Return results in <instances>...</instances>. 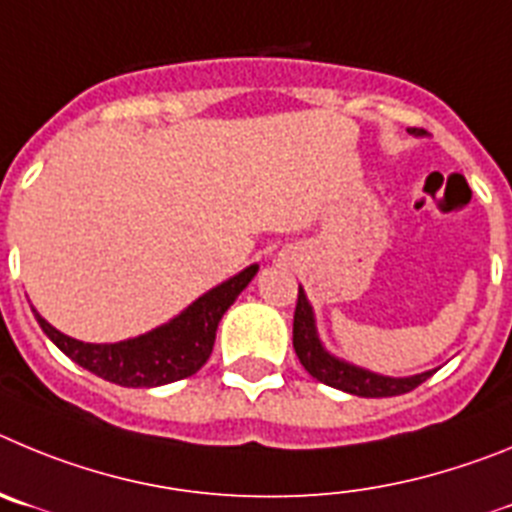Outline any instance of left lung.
Masks as SVG:
<instances>
[{
    "label": "left lung",
    "mask_w": 512,
    "mask_h": 512,
    "mask_svg": "<svg viewBox=\"0 0 512 512\" xmlns=\"http://www.w3.org/2000/svg\"><path fill=\"white\" fill-rule=\"evenodd\" d=\"M293 349H296L308 375L329 385V388L344 390V393L359 395V398H393V395L411 393L413 388H418L421 382L434 375V370H431L413 377H385L349 365L344 359L329 354L321 344L319 334H316V319H313L311 303H308L303 288H298V303L296 313H293Z\"/></svg>",
    "instance_id": "8db88e82"
}]
</instances>
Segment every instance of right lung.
I'll list each match as a JSON object with an SVG mask.
<instances>
[{
	"label": "right lung",
	"instance_id": "right-lung-1",
	"mask_svg": "<svg viewBox=\"0 0 512 512\" xmlns=\"http://www.w3.org/2000/svg\"><path fill=\"white\" fill-rule=\"evenodd\" d=\"M255 273L257 265L245 267L227 283L216 285L199 301H193L173 321L117 344L78 342L50 326L35 308L32 311L50 342L84 370L122 388H158L196 375L206 365L214 349L216 326Z\"/></svg>",
	"mask_w": 512,
	"mask_h": 512
}]
</instances>
